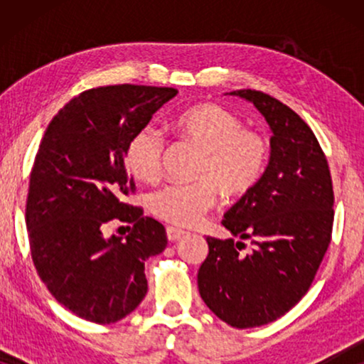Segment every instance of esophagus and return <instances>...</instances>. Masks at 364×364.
<instances>
[{"label": "esophagus", "mask_w": 364, "mask_h": 364, "mask_svg": "<svg viewBox=\"0 0 364 364\" xmlns=\"http://www.w3.org/2000/svg\"><path fill=\"white\" fill-rule=\"evenodd\" d=\"M183 235H186V230H181V228H176V227H167V238L171 242H176Z\"/></svg>", "instance_id": "esophagus-1"}]
</instances>
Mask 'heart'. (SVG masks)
Returning <instances> with one entry per match:
<instances>
[{"instance_id":"b5f03b06","label":"heart","mask_w":364,"mask_h":364,"mask_svg":"<svg viewBox=\"0 0 364 364\" xmlns=\"http://www.w3.org/2000/svg\"><path fill=\"white\" fill-rule=\"evenodd\" d=\"M173 126L188 142L202 149L192 183H171L151 197L157 218L192 227L217 203V187L228 197L242 196L260 181L270 144L260 131L243 127L235 112L215 102H202L178 114ZM164 134L146 126L134 134L126 151L129 171L142 182H156L162 171Z\"/></svg>"}]
</instances>
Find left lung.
Listing matches in <instances>:
<instances>
[{
    "mask_svg": "<svg viewBox=\"0 0 364 364\" xmlns=\"http://www.w3.org/2000/svg\"><path fill=\"white\" fill-rule=\"evenodd\" d=\"M255 106L273 136L270 161L255 186L223 215L233 238L207 237L197 283L205 305L233 328L272 323L311 287L331 242L333 182L315 134L295 111L265 92L232 91Z\"/></svg>",
    "mask_w": 364,
    "mask_h": 364,
    "instance_id": "left-lung-1",
    "label": "left lung"
}]
</instances>
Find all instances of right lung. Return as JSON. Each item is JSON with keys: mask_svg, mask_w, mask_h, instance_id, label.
<instances>
[{"mask_svg": "<svg viewBox=\"0 0 364 364\" xmlns=\"http://www.w3.org/2000/svg\"><path fill=\"white\" fill-rule=\"evenodd\" d=\"M177 96L173 87H94L74 97L44 132L29 177L26 227L38 275L64 308L106 325L147 293L144 263L166 250L162 223L122 202L136 191L126 151L134 134ZM111 221L132 223L122 237Z\"/></svg>", "mask_w": 364, "mask_h": 364, "instance_id": "obj_1", "label": "right lung"}]
</instances>
